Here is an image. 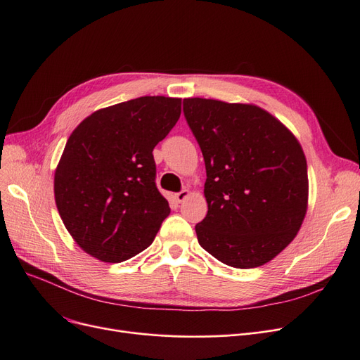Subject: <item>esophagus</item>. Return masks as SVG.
<instances>
[{
  "label": "esophagus",
  "instance_id": "obj_1",
  "mask_svg": "<svg viewBox=\"0 0 360 360\" xmlns=\"http://www.w3.org/2000/svg\"><path fill=\"white\" fill-rule=\"evenodd\" d=\"M189 195V191L188 189H183L180 192H177L176 195H174V198H176L177 202H183L184 200H186V197Z\"/></svg>",
  "mask_w": 360,
  "mask_h": 360
}]
</instances>
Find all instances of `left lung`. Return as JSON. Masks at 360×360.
Listing matches in <instances>:
<instances>
[{
    "instance_id": "obj_1",
    "label": "left lung",
    "mask_w": 360,
    "mask_h": 360,
    "mask_svg": "<svg viewBox=\"0 0 360 360\" xmlns=\"http://www.w3.org/2000/svg\"><path fill=\"white\" fill-rule=\"evenodd\" d=\"M205 162L209 210L198 243L221 263L252 269L285 249L307 213L308 167L299 141L254 105L183 101Z\"/></svg>"
}]
</instances>
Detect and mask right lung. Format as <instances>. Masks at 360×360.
Segmentation results:
<instances>
[{
    "mask_svg": "<svg viewBox=\"0 0 360 360\" xmlns=\"http://www.w3.org/2000/svg\"><path fill=\"white\" fill-rule=\"evenodd\" d=\"M180 105L138 97L96 111L69 136L53 192L64 226L86 254L122 263L153 243L169 214L153 148L176 126Z\"/></svg>",
    "mask_w": 360,
    "mask_h": 360,
    "instance_id": "add662e5",
    "label": "right lung"
}]
</instances>
